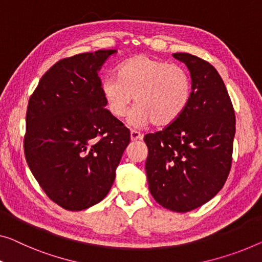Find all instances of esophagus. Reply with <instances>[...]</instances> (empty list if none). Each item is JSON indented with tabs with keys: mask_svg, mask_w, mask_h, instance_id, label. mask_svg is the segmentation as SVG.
<instances>
[{
	"mask_svg": "<svg viewBox=\"0 0 262 262\" xmlns=\"http://www.w3.org/2000/svg\"><path fill=\"white\" fill-rule=\"evenodd\" d=\"M143 135L138 130H130V140L132 141H139V140H142Z\"/></svg>",
	"mask_w": 262,
	"mask_h": 262,
	"instance_id": "obj_1",
	"label": "esophagus"
}]
</instances>
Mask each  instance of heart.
Here are the masks:
<instances>
[{
	"mask_svg": "<svg viewBox=\"0 0 262 262\" xmlns=\"http://www.w3.org/2000/svg\"><path fill=\"white\" fill-rule=\"evenodd\" d=\"M108 111L116 119L127 115L134 100L136 108L129 116L134 127H166L185 113L192 97V79L180 64L138 55L121 64L116 77L101 84Z\"/></svg>",
	"mask_w": 262,
	"mask_h": 262,
	"instance_id": "heart-1",
	"label": "heart"
}]
</instances>
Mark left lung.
Returning a JSON list of instances; mask_svg holds the SVG:
<instances>
[{"instance_id":"left-lung-1","label":"left lung","mask_w":262,"mask_h":262,"mask_svg":"<svg viewBox=\"0 0 262 262\" xmlns=\"http://www.w3.org/2000/svg\"><path fill=\"white\" fill-rule=\"evenodd\" d=\"M192 77V97L174 123L144 135L146 173L159 205L186 213L215 196L232 166L235 114L216 69L187 53L173 54Z\"/></svg>"}]
</instances>
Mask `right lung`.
Here are the masks:
<instances>
[{"label":"right lung","mask_w":262,"mask_h":262,"mask_svg":"<svg viewBox=\"0 0 262 262\" xmlns=\"http://www.w3.org/2000/svg\"><path fill=\"white\" fill-rule=\"evenodd\" d=\"M116 50L62 58L41 77L26 115L25 155L50 200L68 210L103 200L130 133L106 109L99 70Z\"/></svg>","instance_id":"1"}]
</instances>
